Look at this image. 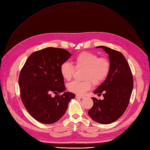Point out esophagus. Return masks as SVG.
I'll return each mask as SVG.
<instances>
[{"label": "esophagus", "mask_w": 150, "mask_h": 150, "mask_svg": "<svg viewBox=\"0 0 150 150\" xmlns=\"http://www.w3.org/2000/svg\"><path fill=\"white\" fill-rule=\"evenodd\" d=\"M76 98L77 99H83L84 98V96H80V95H76Z\"/></svg>", "instance_id": "34e87169"}]
</instances>
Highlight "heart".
<instances>
[{
  "label": "heart",
  "mask_w": 150,
  "mask_h": 150,
  "mask_svg": "<svg viewBox=\"0 0 150 150\" xmlns=\"http://www.w3.org/2000/svg\"><path fill=\"white\" fill-rule=\"evenodd\" d=\"M76 69H85L83 74V81H74L67 84V89L71 93L83 94L92 86L100 84L105 79L110 70V62L105 57H99L89 52H82L75 59ZM74 67L70 63L65 62L61 64L60 71L63 79L69 81L73 76Z\"/></svg>",
  "instance_id": "b5f03b06"
}]
</instances>
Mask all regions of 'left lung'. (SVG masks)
<instances>
[{
  "instance_id": "left-lung-1",
  "label": "left lung",
  "mask_w": 150,
  "mask_h": 150,
  "mask_svg": "<svg viewBox=\"0 0 150 150\" xmlns=\"http://www.w3.org/2000/svg\"><path fill=\"white\" fill-rule=\"evenodd\" d=\"M96 48H102L108 54L110 66L105 80L94 91L98 95L102 93L103 99L92 97L94 104L88 115L94 121L108 125L126 111L133 89V77L127 60L120 51L105 46Z\"/></svg>"
}]
</instances>
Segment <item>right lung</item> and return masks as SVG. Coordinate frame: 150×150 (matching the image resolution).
Returning a JSON list of instances; mask_svg holds the SVG:
<instances>
[{
	"instance_id": "1",
	"label": "right lung",
	"mask_w": 150,
	"mask_h": 150,
	"mask_svg": "<svg viewBox=\"0 0 150 150\" xmlns=\"http://www.w3.org/2000/svg\"><path fill=\"white\" fill-rule=\"evenodd\" d=\"M71 54L67 50L48 47L32 53L19 76L23 103L29 114L43 124L57 122L64 115L74 93L65 92L61 64ZM63 92L59 96L58 93ZM54 93L53 98L50 95Z\"/></svg>"
}]
</instances>
